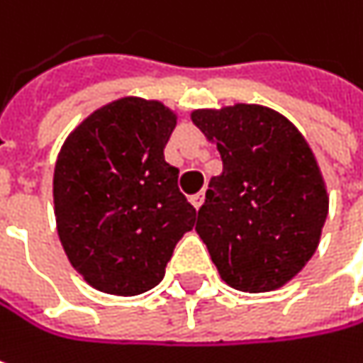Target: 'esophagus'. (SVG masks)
<instances>
[{"instance_id": "esophagus-1", "label": "esophagus", "mask_w": 363, "mask_h": 363, "mask_svg": "<svg viewBox=\"0 0 363 363\" xmlns=\"http://www.w3.org/2000/svg\"><path fill=\"white\" fill-rule=\"evenodd\" d=\"M190 202H192V206L198 211V208L202 206V202H204V190H200L198 194L192 196V198H190Z\"/></svg>"}]
</instances>
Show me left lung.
<instances>
[{"mask_svg": "<svg viewBox=\"0 0 363 363\" xmlns=\"http://www.w3.org/2000/svg\"><path fill=\"white\" fill-rule=\"evenodd\" d=\"M192 121L223 161L196 223L220 279L247 294L283 287L316 252L328 213L310 146L287 117L260 105L198 109Z\"/></svg>", "mask_w": 363, "mask_h": 363, "instance_id": "1", "label": "left lung"}]
</instances>
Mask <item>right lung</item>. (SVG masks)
Segmentation results:
<instances>
[{
	"label": "right lung",
	"instance_id": "add662e5",
	"mask_svg": "<svg viewBox=\"0 0 363 363\" xmlns=\"http://www.w3.org/2000/svg\"><path fill=\"white\" fill-rule=\"evenodd\" d=\"M177 123L159 101L125 96L86 117L57 155L53 202L60 242L94 289L138 296L165 277L196 208L165 161Z\"/></svg>",
	"mask_w": 363,
	"mask_h": 363
}]
</instances>
